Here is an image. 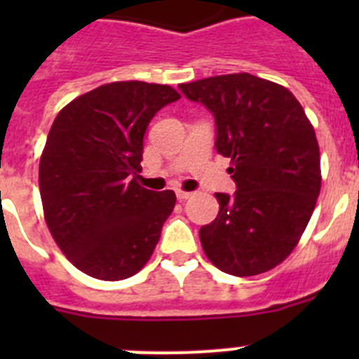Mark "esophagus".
<instances>
[{
	"label": "esophagus",
	"instance_id": "obj_1",
	"mask_svg": "<svg viewBox=\"0 0 359 359\" xmlns=\"http://www.w3.org/2000/svg\"><path fill=\"white\" fill-rule=\"evenodd\" d=\"M190 192H185V190H176V198L180 199V201H185V199L190 198Z\"/></svg>",
	"mask_w": 359,
	"mask_h": 359
}]
</instances>
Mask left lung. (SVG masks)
Here are the masks:
<instances>
[{
  "label": "left lung",
  "instance_id": "obj_1",
  "mask_svg": "<svg viewBox=\"0 0 359 359\" xmlns=\"http://www.w3.org/2000/svg\"><path fill=\"white\" fill-rule=\"evenodd\" d=\"M215 120V149L230 158L236 194L199 230L212 264L252 277L280 264L302 237L322 187L320 149L304 107L284 86L250 73L180 84Z\"/></svg>",
  "mask_w": 359,
  "mask_h": 359
}]
</instances>
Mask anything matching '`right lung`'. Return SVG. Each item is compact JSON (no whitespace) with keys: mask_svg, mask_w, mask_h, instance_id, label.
I'll return each instance as SVG.
<instances>
[{"mask_svg":"<svg viewBox=\"0 0 359 359\" xmlns=\"http://www.w3.org/2000/svg\"><path fill=\"white\" fill-rule=\"evenodd\" d=\"M177 98L165 84L111 82L72 100L53 120L39 161L44 219L86 275L123 280L156 248L176 194L144 189L136 176L149 122Z\"/></svg>","mask_w":359,"mask_h":359,"instance_id":"add662e5","label":"right lung"}]
</instances>
